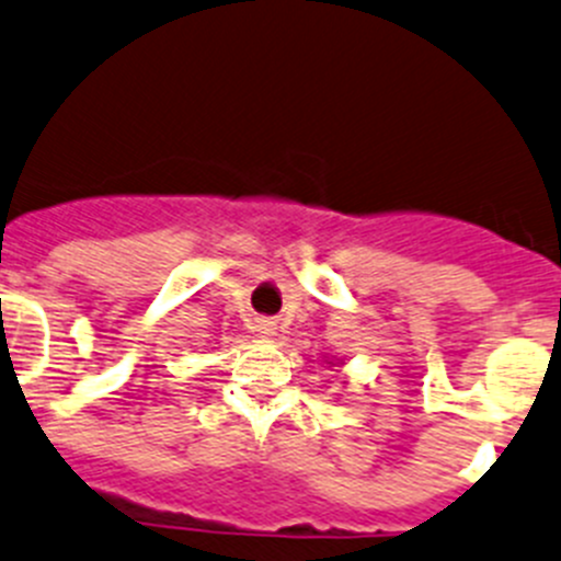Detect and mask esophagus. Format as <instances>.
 <instances>
[{
    "mask_svg": "<svg viewBox=\"0 0 561 561\" xmlns=\"http://www.w3.org/2000/svg\"><path fill=\"white\" fill-rule=\"evenodd\" d=\"M257 334L263 336V340H274V336H276L274 320H257Z\"/></svg>",
    "mask_w": 561,
    "mask_h": 561,
    "instance_id": "34e87169",
    "label": "esophagus"
}]
</instances>
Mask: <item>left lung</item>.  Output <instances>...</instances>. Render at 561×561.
<instances>
[{
	"label": "left lung",
	"instance_id": "8db88e82",
	"mask_svg": "<svg viewBox=\"0 0 561 561\" xmlns=\"http://www.w3.org/2000/svg\"><path fill=\"white\" fill-rule=\"evenodd\" d=\"M325 364H331V367H340V364H345L342 362V358H336V356H325ZM342 383H347V380H342Z\"/></svg>",
	"mask_w": 561,
	"mask_h": 561
}]
</instances>
